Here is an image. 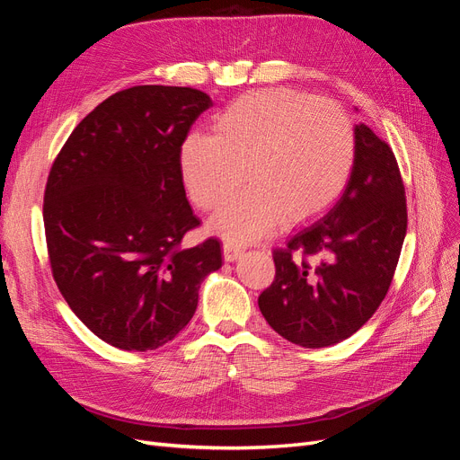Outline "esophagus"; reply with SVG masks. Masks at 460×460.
Wrapping results in <instances>:
<instances>
[{
    "label": "esophagus",
    "instance_id": "esophagus-1",
    "mask_svg": "<svg viewBox=\"0 0 460 460\" xmlns=\"http://www.w3.org/2000/svg\"><path fill=\"white\" fill-rule=\"evenodd\" d=\"M222 252H225L226 261H238L245 253V249L234 242H225V245H222Z\"/></svg>",
    "mask_w": 460,
    "mask_h": 460
}]
</instances>
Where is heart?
I'll list each match as a JSON object with an SVG mask.
<instances>
[{
  "label": "heart",
  "mask_w": 460,
  "mask_h": 460,
  "mask_svg": "<svg viewBox=\"0 0 460 460\" xmlns=\"http://www.w3.org/2000/svg\"><path fill=\"white\" fill-rule=\"evenodd\" d=\"M357 159L351 117L332 100L262 90L232 102L215 119V136L190 134L180 169L191 199L220 207L211 228L235 242L259 238L286 222L309 220L349 184ZM248 171H244V166Z\"/></svg>",
  "instance_id": "obj_1"
}]
</instances>
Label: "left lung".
<instances>
[{"label":"left lung","mask_w":460,"mask_h":460,"mask_svg":"<svg viewBox=\"0 0 460 460\" xmlns=\"http://www.w3.org/2000/svg\"><path fill=\"white\" fill-rule=\"evenodd\" d=\"M355 137L349 184L286 249H276L274 282L259 296L270 328L307 349L347 340L376 313L405 242V188L394 151L365 122Z\"/></svg>","instance_id":"8db88e82"}]
</instances>
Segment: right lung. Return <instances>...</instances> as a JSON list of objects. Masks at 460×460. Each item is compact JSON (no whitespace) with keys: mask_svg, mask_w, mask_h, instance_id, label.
<instances>
[{"mask_svg":"<svg viewBox=\"0 0 460 460\" xmlns=\"http://www.w3.org/2000/svg\"><path fill=\"white\" fill-rule=\"evenodd\" d=\"M213 107L178 86L117 92L82 119L55 159L44 196L53 278L97 338L124 351L174 340L198 309L220 242L178 249L199 225L186 199L180 147Z\"/></svg>","mask_w":460,"mask_h":460,"instance_id":"add662e5","label":"right lung"}]
</instances>
